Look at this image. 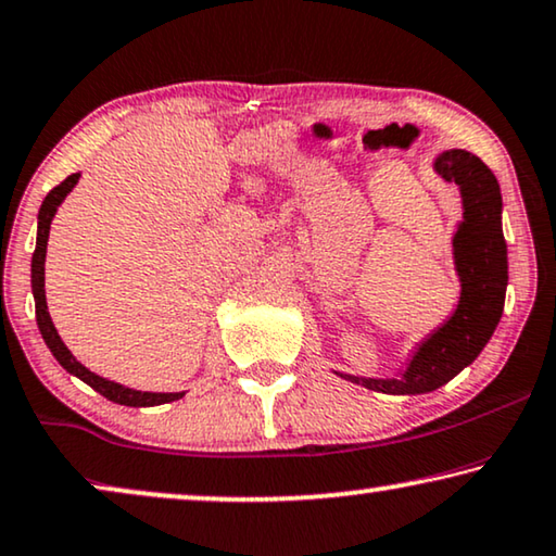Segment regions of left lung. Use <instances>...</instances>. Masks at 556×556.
I'll list each match as a JSON object with an SVG mask.
<instances>
[{
    "label": "left lung",
    "mask_w": 556,
    "mask_h": 556,
    "mask_svg": "<svg viewBox=\"0 0 556 556\" xmlns=\"http://www.w3.org/2000/svg\"><path fill=\"white\" fill-rule=\"evenodd\" d=\"M445 181L458 184L464 197V222L453 237V254L460 277V300L453 317L428 338L413 355L401 378H342L378 393H431L471 365L494 334L504 312L509 262L502 231V191L496 176L479 155L445 151L435 159Z\"/></svg>",
    "instance_id": "1"
}]
</instances>
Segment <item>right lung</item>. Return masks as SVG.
Wrapping results in <instances>:
<instances>
[{"mask_svg":"<svg viewBox=\"0 0 556 556\" xmlns=\"http://www.w3.org/2000/svg\"><path fill=\"white\" fill-rule=\"evenodd\" d=\"M77 178L80 174H73L67 176L65 181L60 186H54V189L47 193L42 206H40V222H37V247H35V254H33V294H35V312H37V327H40L42 338L47 342V348H50V353L58 357V363L65 367L67 372H73L80 378L83 382H88L92 390H98L100 395H105L108 401L113 403H121V405H130V408H146V405H161V403H170V401H178V397H184V393H143V390H132V388H123L118 382L113 380H105L100 378V375L90 372L88 367L77 363L73 357V353L65 348V342L60 340L58 330H54L52 319H50V312H47V300H45V254H47V237H50V224H52V216L58 206L62 203V199L67 197L70 191L75 189Z\"/></svg>","mask_w":556,"mask_h":556,"instance_id":"right-lung-1","label":"right lung"}]
</instances>
